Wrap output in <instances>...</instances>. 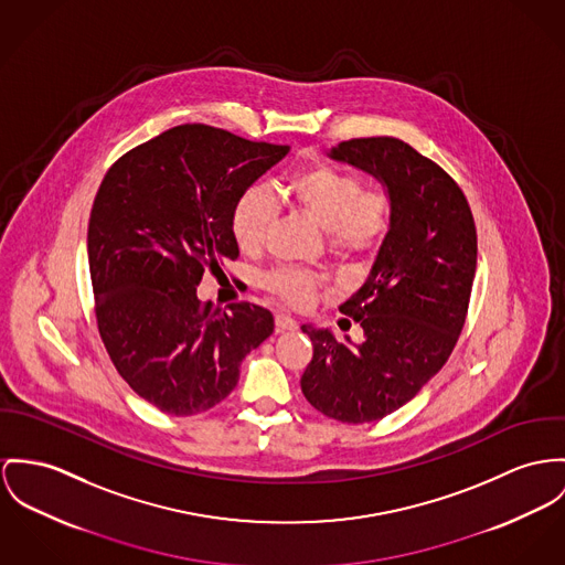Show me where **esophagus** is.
Returning <instances> with one entry per match:
<instances>
[{"instance_id": "esophagus-1", "label": "esophagus", "mask_w": 565, "mask_h": 565, "mask_svg": "<svg viewBox=\"0 0 565 565\" xmlns=\"http://www.w3.org/2000/svg\"><path fill=\"white\" fill-rule=\"evenodd\" d=\"M275 329H277V333L295 331V329H297V320L290 318L288 313H277V316H275Z\"/></svg>"}]
</instances>
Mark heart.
Instances as JSON below:
<instances>
[{
  "instance_id": "heart-1",
  "label": "heart",
  "mask_w": 565,
  "mask_h": 565,
  "mask_svg": "<svg viewBox=\"0 0 565 565\" xmlns=\"http://www.w3.org/2000/svg\"><path fill=\"white\" fill-rule=\"evenodd\" d=\"M286 200L324 232L327 249L342 262H370L383 247L393 225V195L385 186L365 184L356 172L311 163L286 180ZM279 206L256 184L234 204L232 236L245 256H258L277 221ZM324 286L318 273L277 266L262 275V288L292 307H305Z\"/></svg>"
}]
</instances>
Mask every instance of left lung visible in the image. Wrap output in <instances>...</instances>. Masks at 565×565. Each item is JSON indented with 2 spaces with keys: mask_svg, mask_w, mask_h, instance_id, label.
I'll use <instances>...</instances> for the list:
<instances>
[{
  "mask_svg": "<svg viewBox=\"0 0 565 565\" xmlns=\"http://www.w3.org/2000/svg\"><path fill=\"white\" fill-rule=\"evenodd\" d=\"M331 157L379 175L395 213L367 281L340 307L361 324L363 342L350 347L303 324L313 356L301 391L322 415L367 424L413 399L447 363L469 311L478 232L458 182L411 143L354 137Z\"/></svg>",
  "mask_w": 565,
  "mask_h": 565,
  "instance_id": "8db88e82",
  "label": "left lung"
}]
</instances>
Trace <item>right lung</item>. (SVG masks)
<instances>
[{
    "label": "right lung",
    "instance_id": "1",
    "mask_svg": "<svg viewBox=\"0 0 565 565\" xmlns=\"http://www.w3.org/2000/svg\"><path fill=\"white\" fill-rule=\"evenodd\" d=\"M288 150L180 125L122 154L96 191L87 260L98 335L130 390L168 415L227 397L243 359L273 333L268 309L200 303L195 288L238 258L234 204Z\"/></svg>",
    "mask_w": 565,
    "mask_h": 565
}]
</instances>
